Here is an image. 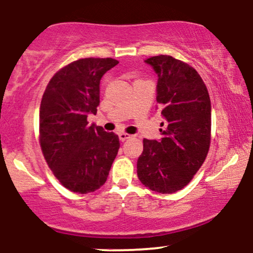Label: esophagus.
Masks as SVG:
<instances>
[{"instance_id": "34e87169", "label": "esophagus", "mask_w": 253, "mask_h": 253, "mask_svg": "<svg viewBox=\"0 0 253 253\" xmlns=\"http://www.w3.org/2000/svg\"><path fill=\"white\" fill-rule=\"evenodd\" d=\"M130 134H127V133H119V139H120L121 141H125V140H127V139H129L130 138Z\"/></svg>"}]
</instances>
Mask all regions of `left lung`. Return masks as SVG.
<instances>
[{"label": "left lung", "instance_id": "8db88e82", "mask_svg": "<svg viewBox=\"0 0 253 253\" xmlns=\"http://www.w3.org/2000/svg\"><path fill=\"white\" fill-rule=\"evenodd\" d=\"M158 76L157 102L165 123L161 140L144 139L136 163L145 187L172 194L189 183L207 157L211 145V107L206 84L197 71L171 56L145 60Z\"/></svg>", "mask_w": 253, "mask_h": 253}]
</instances>
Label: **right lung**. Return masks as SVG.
<instances>
[{
    "label": "right lung",
    "instance_id": "add662e5",
    "mask_svg": "<svg viewBox=\"0 0 253 253\" xmlns=\"http://www.w3.org/2000/svg\"><path fill=\"white\" fill-rule=\"evenodd\" d=\"M119 62L83 58L60 69L43 92L39 140L46 163L66 189L95 191L107 181L120 141L113 132L89 125L100 104V81Z\"/></svg>",
    "mask_w": 253,
    "mask_h": 253
}]
</instances>
